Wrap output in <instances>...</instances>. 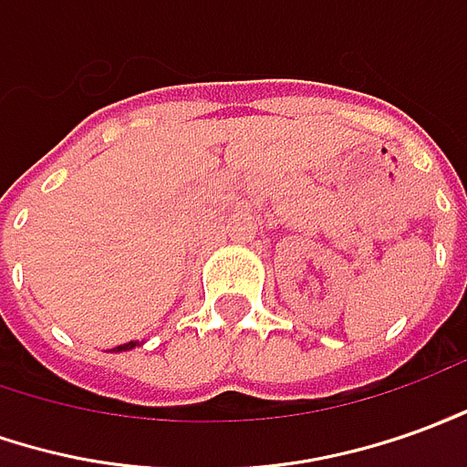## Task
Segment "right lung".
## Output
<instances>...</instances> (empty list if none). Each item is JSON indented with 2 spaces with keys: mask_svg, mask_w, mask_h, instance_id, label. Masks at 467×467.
Here are the masks:
<instances>
[{
  "mask_svg": "<svg viewBox=\"0 0 467 467\" xmlns=\"http://www.w3.org/2000/svg\"><path fill=\"white\" fill-rule=\"evenodd\" d=\"M134 346H140V340H130V343H124V346H117V348H111V353H121V350H131Z\"/></svg>",
  "mask_w": 467,
  "mask_h": 467,
  "instance_id": "obj_1",
  "label": "right lung"
}]
</instances>
